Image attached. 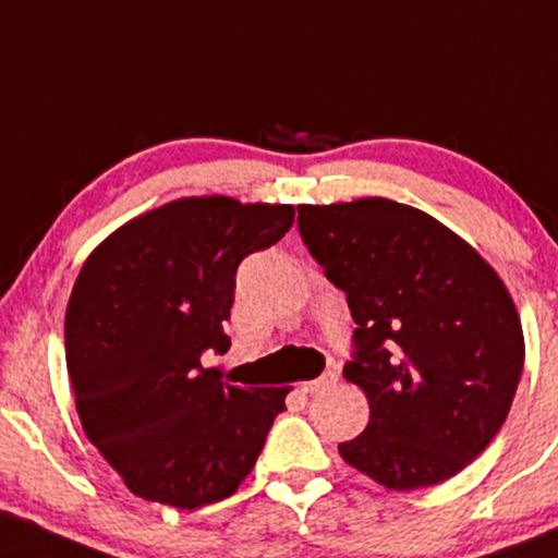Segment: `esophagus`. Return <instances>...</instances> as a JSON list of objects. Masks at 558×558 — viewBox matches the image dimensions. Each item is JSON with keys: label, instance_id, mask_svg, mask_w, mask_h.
I'll return each instance as SVG.
<instances>
[{"label": "esophagus", "instance_id": "1", "mask_svg": "<svg viewBox=\"0 0 558 558\" xmlns=\"http://www.w3.org/2000/svg\"><path fill=\"white\" fill-rule=\"evenodd\" d=\"M335 381H338V374H335V372H325V374H322L319 379L304 381V385H301V392H306V395H314V392H319V389H327V387H332Z\"/></svg>", "mask_w": 558, "mask_h": 558}]
</instances>
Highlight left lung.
Here are the masks:
<instances>
[{"label": "left lung", "instance_id": "1", "mask_svg": "<svg viewBox=\"0 0 558 558\" xmlns=\"http://www.w3.org/2000/svg\"><path fill=\"white\" fill-rule=\"evenodd\" d=\"M299 231L359 325L343 377L364 389L368 426L340 458L392 492L452 478L499 434L522 374L505 280L445 223L385 197L299 205Z\"/></svg>", "mask_w": 558, "mask_h": 558}]
</instances>
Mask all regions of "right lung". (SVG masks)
Segmentation results:
<instances>
[{
    "label": "right lung",
    "instance_id": "1",
    "mask_svg": "<svg viewBox=\"0 0 558 558\" xmlns=\"http://www.w3.org/2000/svg\"><path fill=\"white\" fill-rule=\"evenodd\" d=\"M293 205L181 197L140 215L85 259L64 317L80 424L124 486L197 509L252 473L291 387H239L203 353L231 338L236 267L293 226Z\"/></svg>",
    "mask_w": 558,
    "mask_h": 558
}]
</instances>
